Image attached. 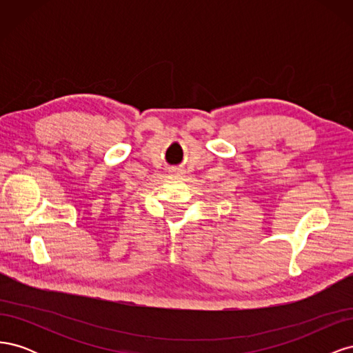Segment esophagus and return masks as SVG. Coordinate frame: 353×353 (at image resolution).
<instances>
[{
    "label": "esophagus",
    "instance_id": "1",
    "mask_svg": "<svg viewBox=\"0 0 353 353\" xmlns=\"http://www.w3.org/2000/svg\"><path fill=\"white\" fill-rule=\"evenodd\" d=\"M170 174H174V175H179V170H178V169H172V170H170Z\"/></svg>",
    "mask_w": 353,
    "mask_h": 353
}]
</instances>
